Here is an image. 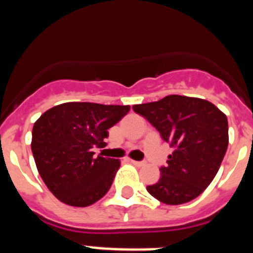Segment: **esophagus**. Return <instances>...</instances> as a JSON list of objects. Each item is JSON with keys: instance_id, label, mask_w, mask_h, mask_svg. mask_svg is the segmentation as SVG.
<instances>
[{"instance_id": "34e87169", "label": "esophagus", "mask_w": 253, "mask_h": 253, "mask_svg": "<svg viewBox=\"0 0 253 253\" xmlns=\"http://www.w3.org/2000/svg\"><path fill=\"white\" fill-rule=\"evenodd\" d=\"M131 165H134V166H137V167H140L144 165V162H142V161H134V160H130Z\"/></svg>"}]
</instances>
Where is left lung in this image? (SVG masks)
<instances>
[{
	"instance_id": "obj_1",
	"label": "left lung",
	"mask_w": 253,
	"mask_h": 253,
	"mask_svg": "<svg viewBox=\"0 0 253 253\" xmlns=\"http://www.w3.org/2000/svg\"><path fill=\"white\" fill-rule=\"evenodd\" d=\"M160 131L173 152L161 177L147 191L167 205L191 202L215 177L228 147V120L207 100L169 95L160 101L134 105Z\"/></svg>"
}]
</instances>
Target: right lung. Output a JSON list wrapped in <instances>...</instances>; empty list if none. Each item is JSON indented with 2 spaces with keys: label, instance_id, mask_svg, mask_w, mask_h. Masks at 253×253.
<instances>
[{
  "label": "right lung",
  "instance_id": "obj_1",
  "mask_svg": "<svg viewBox=\"0 0 253 253\" xmlns=\"http://www.w3.org/2000/svg\"><path fill=\"white\" fill-rule=\"evenodd\" d=\"M129 105L64 102L35 122L31 151L51 194L71 207H88L109 191L120 161L93 154L107 129L126 115Z\"/></svg>",
  "mask_w": 253,
  "mask_h": 253
}]
</instances>
